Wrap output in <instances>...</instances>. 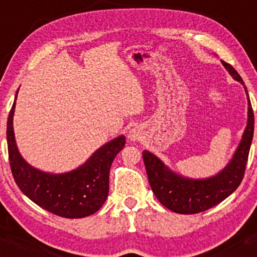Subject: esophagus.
Segmentation results:
<instances>
[{"label":"esophagus","instance_id":"obj_1","mask_svg":"<svg viewBox=\"0 0 257 257\" xmlns=\"http://www.w3.org/2000/svg\"><path fill=\"white\" fill-rule=\"evenodd\" d=\"M141 135H143V133H141V129L139 128V126H135V128H132L131 131L128 133V139L131 141H138L141 139Z\"/></svg>","mask_w":257,"mask_h":257}]
</instances>
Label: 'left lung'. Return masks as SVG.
I'll return each mask as SVG.
<instances>
[{
	"instance_id": "1",
	"label": "left lung",
	"mask_w": 257,
	"mask_h": 257,
	"mask_svg": "<svg viewBox=\"0 0 257 257\" xmlns=\"http://www.w3.org/2000/svg\"><path fill=\"white\" fill-rule=\"evenodd\" d=\"M221 63L235 81L244 85L247 95V123L229 163L215 176L188 179L172 172L153 153L143 152L147 178L153 193L162 204L174 213L197 214L208 210L234 192L244 178L253 135V112L243 79L233 66L222 60Z\"/></svg>"
}]
</instances>
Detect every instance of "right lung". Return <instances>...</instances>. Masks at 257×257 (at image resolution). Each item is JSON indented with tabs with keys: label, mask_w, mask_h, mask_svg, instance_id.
<instances>
[{
	"label": "right lung",
	"mask_w": 257,
	"mask_h": 257,
	"mask_svg": "<svg viewBox=\"0 0 257 257\" xmlns=\"http://www.w3.org/2000/svg\"><path fill=\"white\" fill-rule=\"evenodd\" d=\"M16 100L7 120V145L12 174L20 191L44 210L66 219L96 213L107 198L111 164L124 147L125 137L106 143L77 169L64 174L42 172L31 167L17 147L13 131Z\"/></svg>",
	"instance_id": "right-lung-1"
}]
</instances>
